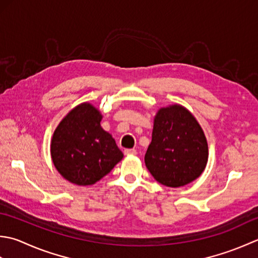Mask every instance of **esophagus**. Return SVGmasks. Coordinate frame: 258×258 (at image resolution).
Masks as SVG:
<instances>
[{
  "instance_id": "34e87169",
  "label": "esophagus",
  "mask_w": 258,
  "mask_h": 258,
  "mask_svg": "<svg viewBox=\"0 0 258 258\" xmlns=\"http://www.w3.org/2000/svg\"><path fill=\"white\" fill-rule=\"evenodd\" d=\"M124 155H137V150L136 149H125L124 150Z\"/></svg>"
}]
</instances>
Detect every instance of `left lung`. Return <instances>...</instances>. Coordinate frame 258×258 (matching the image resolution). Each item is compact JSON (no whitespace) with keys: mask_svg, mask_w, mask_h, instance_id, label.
I'll return each mask as SVG.
<instances>
[{"mask_svg":"<svg viewBox=\"0 0 258 258\" xmlns=\"http://www.w3.org/2000/svg\"><path fill=\"white\" fill-rule=\"evenodd\" d=\"M207 159V140L195 117L178 104L160 109L145 155L152 177L167 187L185 186L202 175Z\"/></svg>","mask_w":258,"mask_h":258,"instance_id":"obj_1","label":"left lung"}]
</instances>
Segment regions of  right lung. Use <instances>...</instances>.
<instances>
[{"mask_svg": "<svg viewBox=\"0 0 258 258\" xmlns=\"http://www.w3.org/2000/svg\"><path fill=\"white\" fill-rule=\"evenodd\" d=\"M102 115L90 103H82L57 125L51 157L63 178L79 186L93 185L122 159V152L100 121Z\"/></svg>", "mask_w": 258, "mask_h": 258, "instance_id": "right-lung-1", "label": "right lung"}]
</instances>
